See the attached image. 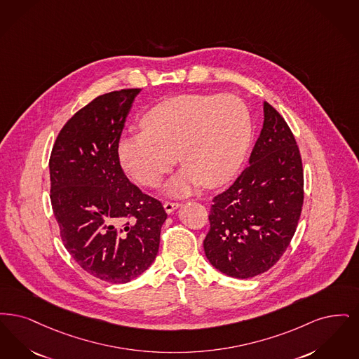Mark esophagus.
<instances>
[{"label":"esophagus","instance_id":"obj_1","mask_svg":"<svg viewBox=\"0 0 359 359\" xmlns=\"http://www.w3.org/2000/svg\"><path fill=\"white\" fill-rule=\"evenodd\" d=\"M180 203H172V201H165L163 203V208H165V210L168 212V213H172V210H175L177 208H180Z\"/></svg>","mask_w":359,"mask_h":359}]
</instances>
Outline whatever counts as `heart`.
<instances>
[{
  "label": "heart",
  "mask_w": 359,
  "mask_h": 359,
  "mask_svg": "<svg viewBox=\"0 0 359 359\" xmlns=\"http://www.w3.org/2000/svg\"><path fill=\"white\" fill-rule=\"evenodd\" d=\"M140 126L143 131L119 142L121 163L142 187H153L178 156L184 169L169 184L172 194H185L201 182H225L238 168L252 133L248 106L232 94L174 96L149 109Z\"/></svg>",
  "instance_id": "b5f03b06"
}]
</instances>
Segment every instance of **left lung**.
Wrapping results in <instances>:
<instances>
[{"label":"left lung","mask_w":359,"mask_h":359,"mask_svg":"<svg viewBox=\"0 0 359 359\" xmlns=\"http://www.w3.org/2000/svg\"><path fill=\"white\" fill-rule=\"evenodd\" d=\"M302 156L291 128L264 102V125L250 165L213 198L203 250L222 273L248 279L276 264L288 248L304 200Z\"/></svg>","instance_id":"obj_1"}]
</instances>
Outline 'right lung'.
Wrapping results in <instances>:
<instances>
[{"label":"right lung","mask_w":359,"mask_h":359,"mask_svg":"<svg viewBox=\"0 0 359 359\" xmlns=\"http://www.w3.org/2000/svg\"><path fill=\"white\" fill-rule=\"evenodd\" d=\"M140 88L95 97L62 126L49 158L50 203L62 244L96 279H135L156 259L168 217L121 166L118 146Z\"/></svg>","instance_id":"1"}]
</instances>
